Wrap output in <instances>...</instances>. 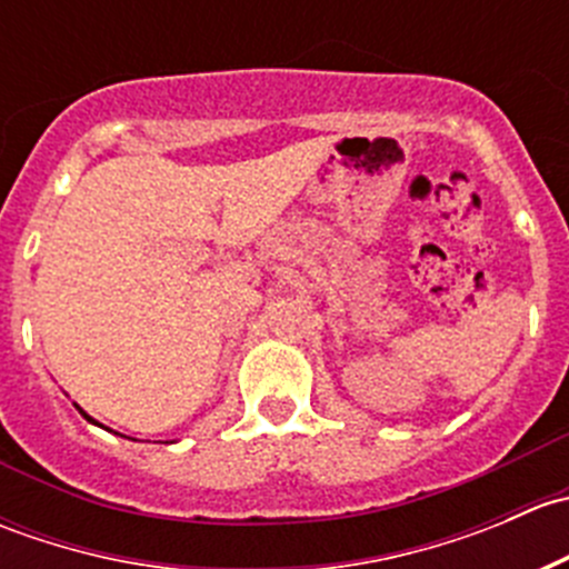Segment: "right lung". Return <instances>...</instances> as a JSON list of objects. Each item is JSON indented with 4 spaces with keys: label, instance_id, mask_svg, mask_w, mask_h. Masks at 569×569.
Wrapping results in <instances>:
<instances>
[{
    "label": "right lung",
    "instance_id": "1",
    "mask_svg": "<svg viewBox=\"0 0 569 569\" xmlns=\"http://www.w3.org/2000/svg\"><path fill=\"white\" fill-rule=\"evenodd\" d=\"M77 407H79V405H77ZM79 412H82V416H84V418H88V421H93V418H90V416H88V412H84V410H82V407H79ZM93 423H96V421H93Z\"/></svg>",
    "mask_w": 569,
    "mask_h": 569
}]
</instances>
